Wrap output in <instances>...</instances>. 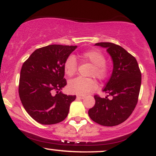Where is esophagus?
Returning <instances> with one entry per match:
<instances>
[{"instance_id":"esophagus-1","label":"esophagus","mask_w":156,"mask_h":156,"mask_svg":"<svg viewBox=\"0 0 156 156\" xmlns=\"http://www.w3.org/2000/svg\"><path fill=\"white\" fill-rule=\"evenodd\" d=\"M77 98H80V99H83V98H85V95H83V94H78V95H77Z\"/></svg>"}]
</instances>
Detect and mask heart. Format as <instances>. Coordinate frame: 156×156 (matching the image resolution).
<instances>
[{
  "mask_svg": "<svg viewBox=\"0 0 156 156\" xmlns=\"http://www.w3.org/2000/svg\"><path fill=\"white\" fill-rule=\"evenodd\" d=\"M82 57L93 65L91 76H95L99 79H104L108 74V68L105 65V55L98 51L85 52ZM64 73L67 76L72 77L77 71V61L73 55H70L66 59L64 64ZM68 88L71 92L78 94H86L92 92L97 88V83L92 78L78 77L71 80L68 84Z\"/></svg>",
  "mask_w": 156,
  "mask_h": 156,
  "instance_id": "obj_1",
  "label": "heart"
}]
</instances>
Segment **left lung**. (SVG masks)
Segmentation results:
<instances>
[{"instance_id": "8db88e82", "label": "left lung", "mask_w": 156, "mask_h": 156, "mask_svg": "<svg viewBox=\"0 0 156 156\" xmlns=\"http://www.w3.org/2000/svg\"><path fill=\"white\" fill-rule=\"evenodd\" d=\"M94 45L106 48L113 61V71L105 84V98L95 95V104L89 110V117L103 126H115L130 117L137 104L141 74L137 61L121 46L112 42ZM112 96V99L108 97Z\"/></svg>"}]
</instances>
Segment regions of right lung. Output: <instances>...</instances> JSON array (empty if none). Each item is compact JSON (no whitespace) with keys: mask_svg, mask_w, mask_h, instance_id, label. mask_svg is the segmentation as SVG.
Returning a JSON list of instances; mask_svg holds the SVG:
<instances>
[{"mask_svg":"<svg viewBox=\"0 0 156 156\" xmlns=\"http://www.w3.org/2000/svg\"><path fill=\"white\" fill-rule=\"evenodd\" d=\"M77 46L50 44L32 53L21 68L19 95L26 111L37 122L53 125L67 117L76 95H67L64 64Z\"/></svg>","mask_w":156,"mask_h":156,"instance_id":"add662e5","label":"right lung"}]
</instances>
